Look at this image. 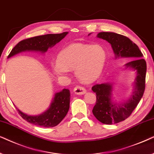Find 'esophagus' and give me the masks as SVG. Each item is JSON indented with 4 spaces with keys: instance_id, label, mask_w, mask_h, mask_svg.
I'll return each mask as SVG.
<instances>
[{
    "instance_id": "obj_1",
    "label": "esophagus",
    "mask_w": 154,
    "mask_h": 154,
    "mask_svg": "<svg viewBox=\"0 0 154 154\" xmlns=\"http://www.w3.org/2000/svg\"><path fill=\"white\" fill-rule=\"evenodd\" d=\"M86 89L82 87H80V86H76V87L74 88V93L76 94H79V95H83L86 93Z\"/></svg>"
}]
</instances>
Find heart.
<instances>
[{
	"mask_svg": "<svg viewBox=\"0 0 154 154\" xmlns=\"http://www.w3.org/2000/svg\"><path fill=\"white\" fill-rule=\"evenodd\" d=\"M107 53L100 44H72L61 50L57 62L51 64L53 72L59 77H65L69 71L83 83H91L99 77L105 66Z\"/></svg>",
	"mask_w": 154,
	"mask_h": 154,
	"instance_id": "obj_1",
	"label": "heart"
}]
</instances>
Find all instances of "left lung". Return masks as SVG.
I'll return each instance as SVG.
<instances>
[{
  "instance_id": "obj_1",
  "label": "left lung",
  "mask_w": 154,
  "mask_h": 154,
  "mask_svg": "<svg viewBox=\"0 0 154 154\" xmlns=\"http://www.w3.org/2000/svg\"><path fill=\"white\" fill-rule=\"evenodd\" d=\"M96 36L106 40L111 45L116 59H133L125 65V69L134 71L136 73L132 94L127 101L121 103L113 101L112 83L103 82L94 85L91 88L96 94V103L92 110L95 118L106 125L118 123L132 114L142 98L145 90L146 63L142 58L143 54L139 47L126 36L108 32H99Z\"/></svg>"
}]
</instances>
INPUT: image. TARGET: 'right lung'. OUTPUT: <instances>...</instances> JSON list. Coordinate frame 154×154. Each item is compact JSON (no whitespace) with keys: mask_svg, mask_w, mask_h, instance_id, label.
I'll return each instance as SVG.
<instances>
[{"mask_svg":"<svg viewBox=\"0 0 154 154\" xmlns=\"http://www.w3.org/2000/svg\"><path fill=\"white\" fill-rule=\"evenodd\" d=\"M67 34L68 32L49 34L22 40L12 49L8 58L24 51H34L44 54L49 48H52L60 42ZM69 90L63 89L62 91L54 94V97L53 98L48 109L39 115L30 116L16 108L22 118L29 123L43 128H53L58 125L66 116L69 108Z\"/></svg>","mask_w":154,"mask_h":154,"instance_id":"right-lung-1","label":"right lung"}]
</instances>
